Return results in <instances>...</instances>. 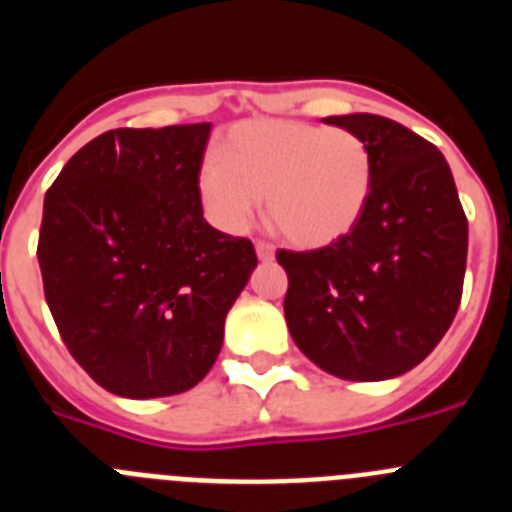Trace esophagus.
I'll list each match as a JSON object with an SVG mask.
<instances>
[{"mask_svg":"<svg viewBox=\"0 0 512 512\" xmlns=\"http://www.w3.org/2000/svg\"><path fill=\"white\" fill-rule=\"evenodd\" d=\"M256 256H259L261 261H271L274 259V246H271V243L259 241L256 243Z\"/></svg>","mask_w":512,"mask_h":512,"instance_id":"1","label":"esophagus"}]
</instances>
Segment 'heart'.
<instances>
[{"mask_svg":"<svg viewBox=\"0 0 512 512\" xmlns=\"http://www.w3.org/2000/svg\"><path fill=\"white\" fill-rule=\"evenodd\" d=\"M197 171V200L215 228L243 233L266 197L289 243L320 248L346 238L374 189L366 140L346 128L297 120L238 122Z\"/></svg>","mask_w":512,"mask_h":512,"instance_id":"heart-1","label":"heart"}]
</instances>
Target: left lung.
<instances>
[{
	"instance_id": "8db88e82",
	"label": "left lung",
	"mask_w": 512,
	"mask_h": 512,
	"mask_svg": "<svg viewBox=\"0 0 512 512\" xmlns=\"http://www.w3.org/2000/svg\"><path fill=\"white\" fill-rule=\"evenodd\" d=\"M361 135L374 158L372 200L356 228L315 251H284V318L323 372L379 382L410 372L461 302L469 225L443 153L369 112L325 117Z\"/></svg>"
}]
</instances>
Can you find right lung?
Returning a JSON list of instances; mask_svg holds the SVG:
<instances>
[{
	"instance_id": "1",
	"label": "right lung",
	"mask_w": 512,
	"mask_h": 512,
	"mask_svg": "<svg viewBox=\"0 0 512 512\" xmlns=\"http://www.w3.org/2000/svg\"><path fill=\"white\" fill-rule=\"evenodd\" d=\"M210 122L97 135L45 192L38 264L63 343L130 400L192 390L259 259L197 200Z\"/></svg>"
}]
</instances>
